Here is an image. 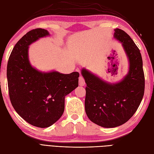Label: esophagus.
<instances>
[{
    "instance_id": "1",
    "label": "esophagus",
    "mask_w": 154,
    "mask_h": 154,
    "mask_svg": "<svg viewBox=\"0 0 154 154\" xmlns=\"http://www.w3.org/2000/svg\"><path fill=\"white\" fill-rule=\"evenodd\" d=\"M85 84V79L82 76H80L79 77V85L80 86H84Z\"/></svg>"
}]
</instances>
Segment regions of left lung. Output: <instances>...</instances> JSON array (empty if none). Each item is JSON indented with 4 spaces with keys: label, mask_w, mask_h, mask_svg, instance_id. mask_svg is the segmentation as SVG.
<instances>
[{
    "label": "left lung",
    "mask_w": 154,
    "mask_h": 154,
    "mask_svg": "<svg viewBox=\"0 0 154 154\" xmlns=\"http://www.w3.org/2000/svg\"><path fill=\"white\" fill-rule=\"evenodd\" d=\"M114 38L122 43L129 60L128 73L117 83H106L86 69L82 70L87 86L85 112L92 122L105 128L125 123L137 110L144 92V74L137 46L123 30L116 29ZM118 68L113 70L117 74Z\"/></svg>",
    "instance_id": "obj_1"
}]
</instances>
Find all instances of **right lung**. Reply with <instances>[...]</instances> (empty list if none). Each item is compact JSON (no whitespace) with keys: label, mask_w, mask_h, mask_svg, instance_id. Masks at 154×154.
Segmentation results:
<instances>
[{"label":"right lung","mask_w":154,"mask_h":154,"mask_svg":"<svg viewBox=\"0 0 154 154\" xmlns=\"http://www.w3.org/2000/svg\"><path fill=\"white\" fill-rule=\"evenodd\" d=\"M44 29H32L13 48L7 66L9 96L14 109L28 123L46 128L61 118L65 96L78 86V72L63 74L42 72L32 67L28 59V46L49 35Z\"/></svg>","instance_id":"right-lung-1"}]
</instances>
